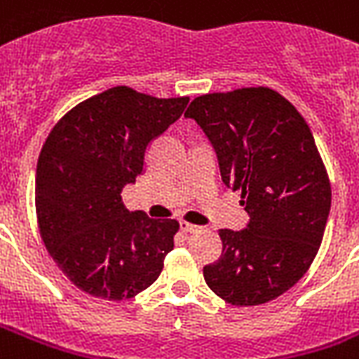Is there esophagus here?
Returning <instances> with one entry per match:
<instances>
[{
    "label": "esophagus",
    "mask_w": 359,
    "mask_h": 359,
    "mask_svg": "<svg viewBox=\"0 0 359 359\" xmlns=\"http://www.w3.org/2000/svg\"><path fill=\"white\" fill-rule=\"evenodd\" d=\"M180 231H182V233H197L199 227L194 224H188V222H180Z\"/></svg>",
    "instance_id": "1"
}]
</instances>
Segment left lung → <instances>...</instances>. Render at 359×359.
<instances>
[{"label":"left lung","mask_w":359,"mask_h":359,"mask_svg":"<svg viewBox=\"0 0 359 359\" xmlns=\"http://www.w3.org/2000/svg\"><path fill=\"white\" fill-rule=\"evenodd\" d=\"M184 117L207 134L250 214L244 231L219 229L224 250L205 281L231 306L276 300L309 270L328 222L332 186L311 130L270 87L201 95Z\"/></svg>","instance_id":"obj_1"}]
</instances>
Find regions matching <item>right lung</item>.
I'll return each instance as SVG.
<instances>
[{"label":"right lung","instance_id":"add662e5","mask_svg":"<svg viewBox=\"0 0 359 359\" xmlns=\"http://www.w3.org/2000/svg\"><path fill=\"white\" fill-rule=\"evenodd\" d=\"M188 100L111 87L67 111L44 141L35 179L39 231L55 264L87 294L128 300L162 272L179 222L130 212L121 191L143 173L149 143Z\"/></svg>","mask_w":359,"mask_h":359}]
</instances>
